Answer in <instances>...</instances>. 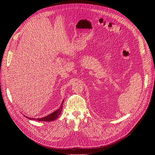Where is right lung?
<instances>
[{"instance_id":"right-lung-1","label":"right lung","mask_w":155,"mask_h":155,"mask_svg":"<svg viewBox=\"0 0 155 155\" xmlns=\"http://www.w3.org/2000/svg\"><path fill=\"white\" fill-rule=\"evenodd\" d=\"M64 102V100L62 101L59 108L58 109H57L56 111L53 112V113H51V114H50L49 115H47L45 117H42V118H32L30 117H28L26 116H25L26 118L28 117V118H29V120H36L37 121H51L53 120H55L56 119L58 118V117H59V115H61V113L62 112V104Z\"/></svg>"}]
</instances>
